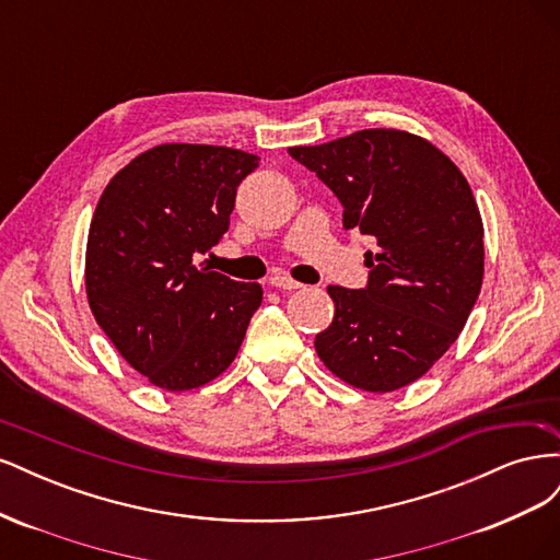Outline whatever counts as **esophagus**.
<instances>
[{
  "label": "esophagus",
  "mask_w": 560,
  "mask_h": 560,
  "mask_svg": "<svg viewBox=\"0 0 560 560\" xmlns=\"http://www.w3.org/2000/svg\"><path fill=\"white\" fill-rule=\"evenodd\" d=\"M268 282H270V287H276V290H282V292H294V290H301V287H303L301 282L287 278V276H273Z\"/></svg>",
  "instance_id": "34e87169"
}]
</instances>
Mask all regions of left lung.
Masks as SVG:
<instances>
[{"mask_svg":"<svg viewBox=\"0 0 560 560\" xmlns=\"http://www.w3.org/2000/svg\"><path fill=\"white\" fill-rule=\"evenodd\" d=\"M343 206V229L376 241L364 290L327 287L334 322L315 336L334 376L393 393L455 343L483 282V222L465 175L420 135L366 128L290 147Z\"/></svg>","mask_w":560,"mask_h":560,"instance_id":"8db88e82","label":"left lung"}]
</instances>
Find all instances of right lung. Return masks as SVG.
<instances>
[{
  "label": "right lung",
  "instance_id": "1",
  "mask_svg": "<svg viewBox=\"0 0 560 560\" xmlns=\"http://www.w3.org/2000/svg\"><path fill=\"white\" fill-rule=\"evenodd\" d=\"M259 156L231 147L159 144L118 171L86 243V296L121 358L156 387L214 381L261 306L259 282L196 264L229 229L235 189Z\"/></svg>",
  "mask_w": 560,
  "mask_h": 560
}]
</instances>
